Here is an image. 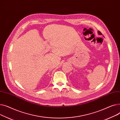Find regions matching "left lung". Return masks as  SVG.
Returning a JSON list of instances; mask_svg holds the SVG:
<instances>
[{
  "mask_svg": "<svg viewBox=\"0 0 120 120\" xmlns=\"http://www.w3.org/2000/svg\"><path fill=\"white\" fill-rule=\"evenodd\" d=\"M98 34H99V35H102V33L100 31H98Z\"/></svg>",
  "mask_w": 120,
  "mask_h": 120,
  "instance_id": "1",
  "label": "left lung"
}]
</instances>
